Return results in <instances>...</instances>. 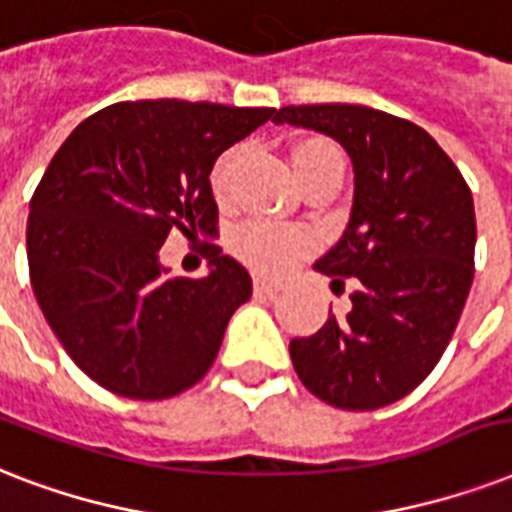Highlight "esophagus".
I'll return each instance as SVG.
<instances>
[{
    "instance_id": "34e87169",
    "label": "esophagus",
    "mask_w": 512,
    "mask_h": 512,
    "mask_svg": "<svg viewBox=\"0 0 512 512\" xmlns=\"http://www.w3.org/2000/svg\"><path fill=\"white\" fill-rule=\"evenodd\" d=\"M253 291L259 293V296H277V293L283 291V283H275V280H267V277H256L253 280Z\"/></svg>"
}]
</instances>
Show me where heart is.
Listing matches in <instances>:
<instances>
[{"label":"heart","instance_id":"b5f03b06","mask_svg":"<svg viewBox=\"0 0 512 512\" xmlns=\"http://www.w3.org/2000/svg\"><path fill=\"white\" fill-rule=\"evenodd\" d=\"M342 165V154L331 141L323 138H310L293 149V170L296 176H307L312 170L326 168V165ZM227 178V160L219 162L213 170V186L216 192L224 189ZM312 235L299 227H285L275 221H245L232 235V248L240 259L264 275H280L288 267H293L301 256L312 251Z\"/></svg>","mask_w":512,"mask_h":512}]
</instances>
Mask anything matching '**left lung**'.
I'll return each mask as SVG.
<instances>
[{"label":"left lung","mask_w":512,"mask_h":512,"mask_svg":"<svg viewBox=\"0 0 512 512\" xmlns=\"http://www.w3.org/2000/svg\"><path fill=\"white\" fill-rule=\"evenodd\" d=\"M272 122L326 133L355 170L350 224L315 264L331 288L358 280L352 310L293 339V368L328 406L395 403L441 360L473 285L470 186L427 130L379 109L283 106Z\"/></svg>","instance_id":"left-lung-1"}]
</instances>
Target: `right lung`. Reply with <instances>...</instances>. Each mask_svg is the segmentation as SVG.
I'll return each mask as SVG.
<instances>
[{"label":"right lung","mask_w":512,"mask_h":512,"mask_svg":"<svg viewBox=\"0 0 512 512\" xmlns=\"http://www.w3.org/2000/svg\"><path fill=\"white\" fill-rule=\"evenodd\" d=\"M275 109L125 101L79 122L31 197L26 251L42 315L93 382L133 400L189 390L219 355L251 275L211 245L205 277H165L157 251L181 229L213 235L219 154Z\"/></svg>","instance_id":"right-lung-1"}]
</instances>
